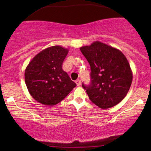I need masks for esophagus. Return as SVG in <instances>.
<instances>
[{"label":"esophagus","instance_id":"1","mask_svg":"<svg viewBox=\"0 0 151 151\" xmlns=\"http://www.w3.org/2000/svg\"><path fill=\"white\" fill-rule=\"evenodd\" d=\"M76 83L77 84V86H80V84H81V81H80V80H76Z\"/></svg>","mask_w":151,"mask_h":151}]
</instances>
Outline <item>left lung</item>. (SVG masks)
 <instances>
[{
	"label": "left lung",
	"mask_w": 151,
	"mask_h": 151,
	"mask_svg": "<svg viewBox=\"0 0 151 151\" xmlns=\"http://www.w3.org/2000/svg\"><path fill=\"white\" fill-rule=\"evenodd\" d=\"M80 49L91 67L90 84H82L91 101L103 109L117 105L133 81L127 58L121 51L99 41Z\"/></svg>",
	"instance_id": "1"
}]
</instances>
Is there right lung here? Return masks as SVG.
Here are the masks:
<instances>
[{"label":"right lung","instance_id":"right-lung-1","mask_svg":"<svg viewBox=\"0 0 151 151\" xmlns=\"http://www.w3.org/2000/svg\"><path fill=\"white\" fill-rule=\"evenodd\" d=\"M68 52L60 46H53L40 51L29 63L24 80L30 95L37 102L53 106L76 86L62 68Z\"/></svg>","mask_w":151,"mask_h":151}]
</instances>
